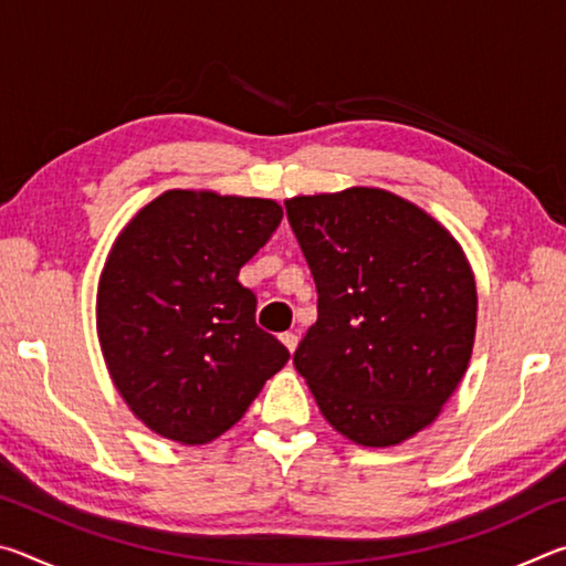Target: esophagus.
<instances>
[{
  "mask_svg": "<svg viewBox=\"0 0 566 566\" xmlns=\"http://www.w3.org/2000/svg\"><path fill=\"white\" fill-rule=\"evenodd\" d=\"M280 339H282L284 347L294 354V349H296V342H300V339H296V334H292V332H284V334H280Z\"/></svg>",
  "mask_w": 566,
  "mask_h": 566,
  "instance_id": "esophagus-1",
  "label": "esophagus"
}]
</instances>
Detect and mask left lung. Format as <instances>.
I'll list each match as a JSON object with an SVG mask.
<instances>
[{
  "label": "left lung",
  "instance_id": "8db88e82",
  "mask_svg": "<svg viewBox=\"0 0 566 566\" xmlns=\"http://www.w3.org/2000/svg\"><path fill=\"white\" fill-rule=\"evenodd\" d=\"M284 207L319 296L296 371L339 434L361 447L405 442L439 417L472 357L476 284L462 247L385 189Z\"/></svg>",
  "mask_w": 566,
  "mask_h": 566
}]
</instances>
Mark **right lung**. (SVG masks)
<instances>
[{
  "label": "right lung",
  "mask_w": 566,
  "mask_h": 566,
  "mask_svg": "<svg viewBox=\"0 0 566 566\" xmlns=\"http://www.w3.org/2000/svg\"><path fill=\"white\" fill-rule=\"evenodd\" d=\"M282 214L272 199L169 189L122 229L99 276L97 334L114 387L151 432L212 442L290 359L239 284Z\"/></svg>",
  "instance_id": "right-lung-1"
}]
</instances>
